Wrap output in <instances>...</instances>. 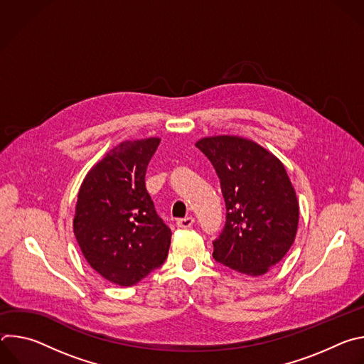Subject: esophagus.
Returning <instances> with one entry per match:
<instances>
[{
    "label": "esophagus",
    "mask_w": 364,
    "mask_h": 364,
    "mask_svg": "<svg viewBox=\"0 0 364 364\" xmlns=\"http://www.w3.org/2000/svg\"><path fill=\"white\" fill-rule=\"evenodd\" d=\"M193 225H194V218H191V216L177 220V226H178L180 229H188V228H191Z\"/></svg>",
    "instance_id": "34e87169"
}]
</instances>
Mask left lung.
<instances>
[{"mask_svg": "<svg viewBox=\"0 0 364 364\" xmlns=\"http://www.w3.org/2000/svg\"><path fill=\"white\" fill-rule=\"evenodd\" d=\"M196 146L210 160L226 203V225L213 257L245 275L267 274L292 246L299 205L282 161L239 135L204 136Z\"/></svg>", "mask_w": 364, "mask_h": 364, "instance_id": "obj_1", "label": "left lung"}]
</instances>
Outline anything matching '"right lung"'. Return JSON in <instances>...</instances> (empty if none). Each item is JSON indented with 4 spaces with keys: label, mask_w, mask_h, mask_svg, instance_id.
I'll return each instance as SVG.
<instances>
[{
    "label": "right lung",
    "mask_w": 364,
    "mask_h": 364,
    "mask_svg": "<svg viewBox=\"0 0 364 364\" xmlns=\"http://www.w3.org/2000/svg\"><path fill=\"white\" fill-rule=\"evenodd\" d=\"M160 138L124 141L85 176L73 232L87 264L100 277L131 287L159 268L168 255L171 230L145 188L146 166Z\"/></svg>",
    "instance_id": "add662e5"
}]
</instances>
